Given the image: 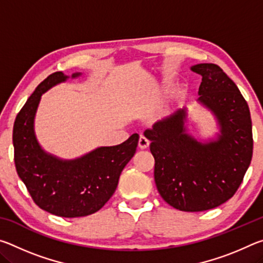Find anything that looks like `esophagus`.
<instances>
[{
	"label": "esophagus",
	"mask_w": 263,
	"mask_h": 263,
	"mask_svg": "<svg viewBox=\"0 0 263 263\" xmlns=\"http://www.w3.org/2000/svg\"><path fill=\"white\" fill-rule=\"evenodd\" d=\"M138 144H139V147L140 148H147L148 146H149V140L147 139V138L146 137H144V136H140V138H139V142H138Z\"/></svg>",
	"instance_id": "1"
}]
</instances>
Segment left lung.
I'll return each mask as SVG.
<instances>
[{"label": "left lung", "instance_id": "left-lung-1", "mask_svg": "<svg viewBox=\"0 0 263 263\" xmlns=\"http://www.w3.org/2000/svg\"><path fill=\"white\" fill-rule=\"evenodd\" d=\"M191 70L202 77L198 102L217 118V139L202 142L188 135L185 108L144 135L151 140L155 184L164 202L198 212L219 206L238 190L251 164L253 135L247 102L224 70L215 64H198Z\"/></svg>", "mask_w": 263, "mask_h": 263}]
</instances>
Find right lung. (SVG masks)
I'll return each instance as SVG.
<instances>
[{"label": "right lung", "instance_id": "right-lung-1", "mask_svg": "<svg viewBox=\"0 0 263 263\" xmlns=\"http://www.w3.org/2000/svg\"><path fill=\"white\" fill-rule=\"evenodd\" d=\"M81 73H74L78 78ZM69 77L55 72L35 88L17 115L12 133L17 174L37 205L52 215L75 218L99 211L117 188L119 176L136 153L139 135L116 146L99 147L74 160L46 153L34 133L42 95Z\"/></svg>", "mask_w": 263, "mask_h": 263}]
</instances>
